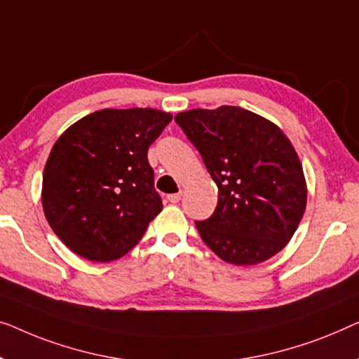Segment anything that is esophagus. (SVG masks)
Masks as SVG:
<instances>
[{"instance_id": "obj_1", "label": "esophagus", "mask_w": 359, "mask_h": 359, "mask_svg": "<svg viewBox=\"0 0 359 359\" xmlns=\"http://www.w3.org/2000/svg\"><path fill=\"white\" fill-rule=\"evenodd\" d=\"M180 198H182L180 191H179V194H170V195H168V200L170 201V203H179Z\"/></svg>"}]
</instances>
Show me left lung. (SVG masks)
Here are the masks:
<instances>
[{"label":"left lung","instance_id":"1","mask_svg":"<svg viewBox=\"0 0 359 359\" xmlns=\"http://www.w3.org/2000/svg\"><path fill=\"white\" fill-rule=\"evenodd\" d=\"M218 185V205L195 221L219 259L257 265L285 247L306 210L301 161L286 135L260 115L232 105L175 115Z\"/></svg>","mask_w":359,"mask_h":359}]
</instances>
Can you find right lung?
<instances>
[{
  "label": "right lung",
  "instance_id": "right-lung-1",
  "mask_svg": "<svg viewBox=\"0 0 359 359\" xmlns=\"http://www.w3.org/2000/svg\"><path fill=\"white\" fill-rule=\"evenodd\" d=\"M170 120L156 109H104L57 140L43 169L42 206L69 250L110 262L141 241L163 210L148 149Z\"/></svg>",
  "mask_w": 359,
  "mask_h": 359
}]
</instances>
